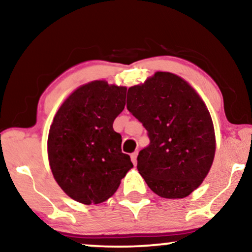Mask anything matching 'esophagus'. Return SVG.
Segmentation results:
<instances>
[{"label": "esophagus", "instance_id": "esophagus-1", "mask_svg": "<svg viewBox=\"0 0 252 252\" xmlns=\"http://www.w3.org/2000/svg\"><path fill=\"white\" fill-rule=\"evenodd\" d=\"M137 156H138V152H134L133 154H131V160H132L133 165L137 164Z\"/></svg>", "mask_w": 252, "mask_h": 252}]
</instances>
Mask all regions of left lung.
Returning <instances> with one entry per match:
<instances>
[{"label":"left lung","instance_id":"left-lung-1","mask_svg":"<svg viewBox=\"0 0 252 252\" xmlns=\"http://www.w3.org/2000/svg\"><path fill=\"white\" fill-rule=\"evenodd\" d=\"M126 107L148 131L150 144L138 155V171L157 196L186 198L213 165V120L199 94L185 79L157 71L127 90Z\"/></svg>","mask_w":252,"mask_h":252}]
</instances>
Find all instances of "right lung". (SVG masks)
I'll return each instance as SVG.
<instances>
[{
  "label": "right lung",
  "instance_id": "right-lung-1",
  "mask_svg": "<svg viewBox=\"0 0 252 252\" xmlns=\"http://www.w3.org/2000/svg\"><path fill=\"white\" fill-rule=\"evenodd\" d=\"M126 87L94 80L73 90L54 115L47 138L55 181L73 200L100 204L133 167L113 122L125 110Z\"/></svg>",
  "mask_w": 252,
  "mask_h": 252
}]
</instances>
